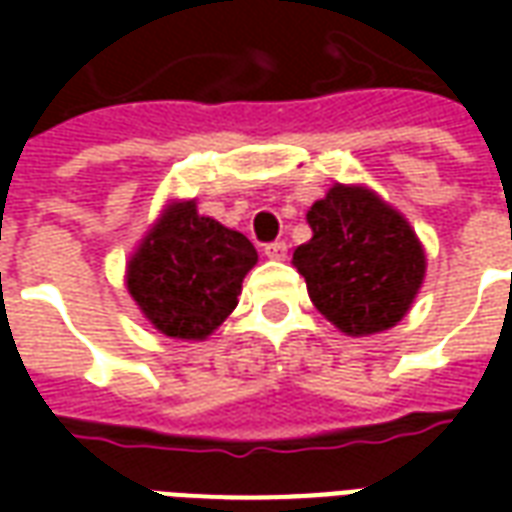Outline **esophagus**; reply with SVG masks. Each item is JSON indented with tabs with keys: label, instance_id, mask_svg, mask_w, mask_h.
I'll return each instance as SVG.
<instances>
[{
	"label": "esophagus",
	"instance_id": "esophagus-1",
	"mask_svg": "<svg viewBox=\"0 0 512 512\" xmlns=\"http://www.w3.org/2000/svg\"><path fill=\"white\" fill-rule=\"evenodd\" d=\"M263 252H266V257H271V260H285V255H288V244H285V241H271V244L263 246Z\"/></svg>",
	"mask_w": 512,
	"mask_h": 512
}]
</instances>
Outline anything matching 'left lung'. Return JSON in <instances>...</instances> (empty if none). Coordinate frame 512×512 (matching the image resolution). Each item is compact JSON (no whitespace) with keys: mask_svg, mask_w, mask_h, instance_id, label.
<instances>
[{"mask_svg":"<svg viewBox=\"0 0 512 512\" xmlns=\"http://www.w3.org/2000/svg\"><path fill=\"white\" fill-rule=\"evenodd\" d=\"M312 238L293 252L312 304L345 334L395 326L425 277L408 222L362 186L337 183L307 213Z\"/></svg>","mask_w":512,"mask_h":512,"instance_id":"1","label":"left lung"}]
</instances>
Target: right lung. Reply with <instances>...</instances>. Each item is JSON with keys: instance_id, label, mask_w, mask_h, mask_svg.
<instances>
[{"instance_id": "1", "label": "right lung", "mask_w": 512, "mask_h": 512, "mask_svg": "<svg viewBox=\"0 0 512 512\" xmlns=\"http://www.w3.org/2000/svg\"><path fill=\"white\" fill-rule=\"evenodd\" d=\"M257 249L244 233L200 216L194 200L169 205L128 263V293L158 332L202 340L235 310Z\"/></svg>"}]
</instances>
